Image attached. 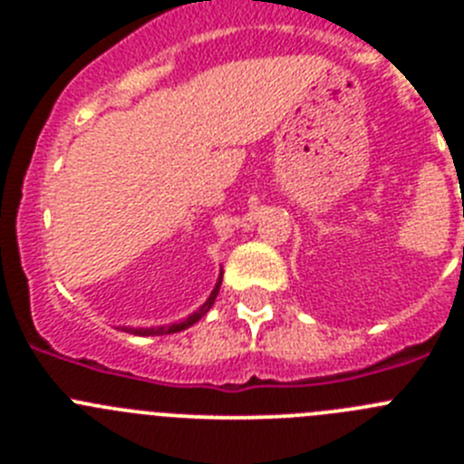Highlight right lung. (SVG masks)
<instances>
[{"instance_id":"obj_1","label":"right lung","mask_w":464,"mask_h":464,"mask_svg":"<svg viewBox=\"0 0 464 464\" xmlns=\"http://www.w3.org/2000/svg\"><path fill=\"white\" fill-rule=\"evenodd\" d=\"M220 281H223V276H220L218 283H216V288H213L211 297H208L207 302H204V304L195 311V314L188 315L186 321L174 323V325H160V327H122V330L130 332V334H139V337H158V334H174V332L186 330V327L195 325V323L199 321V318H202V315L207 314L208 309H211L213 302H216V295H218V290H220Z\"/></svg>"}]
</instances>
